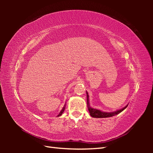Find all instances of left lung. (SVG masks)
I'll return each instance as SVG.
<instances>
[{
  "mask_svg": "<svg viewBox=\"0 0 153 153\" xmlns=\"http://www.w3.org/2000/svg\"><path fill=\"white\" fill-rule=\"evenodd\" d=\"M87 105H88V109L90 113V115L93 118H108V117H112L115 115L118 114L119 113L122 112L123 110L127 108V106L128 105L126 106L124 108H123L121 110H117L116 112H101L99 110H97V109H94L91 108L89 105V95L88 93H87Z\"/></svg>",
  "mask_w": 153,
  "mask_h": 153,
  "instance_id": "8db88e82",
  "label": "left lung"
}]
</instances>
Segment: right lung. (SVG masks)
Here are the masks:
<instances>
[{"mask_svg":"<svg viewBox=\"0 0 153 153\" xmlns=\"http://www.w3.org/2000/svg\"><path fill=\"white\" fill-rule=\"evenodd\" d=\"M64 109H65V107H63V108L62 109V110H61V111H60V112L59 113V114H58L57 116H61L62 114V113H63V112H64Z\"/></svg>","mask_w":153,"mask_h":153,"instance_id":"1","label":"right lung"}]
</instances>
